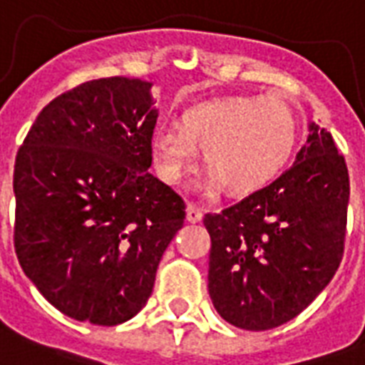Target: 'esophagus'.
<instances>
[{"label":"esophagus","mask_w":365,"mask_h":365,"mask_svg":"<svg viewBox=\"0 0 365 365\" xmlns=\"http://www.w3.org/2000/svg\"><path fill=\"white\" fill-rule=\"evenodd\" d=\"M202 214H205V212H202V208H200V206L193 205V202H189L187 205V222L199 223L200 220H202Z\"/></svg>","instance_id":"1"}]
</instances>
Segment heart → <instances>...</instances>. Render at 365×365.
I'll list each match as a JSON object with an SVG mask.
<instances>
[{
	"instance_id": "b5f03b06",
	"label": "heart",
	"mask_w": 365,
	"mask_h": 365,
	"mask_svg": "<svg viewBox=\"0 0 365 365\" xmlns=\"http://www.w3.org/2000/svg\"><path fill=\"white\" fill-rule=\"evenodd\" d=\"M299 136V119L282 98L217 96L187 106L178 126L151 134L155 170L178 183L205 149V165L229 193L263 187L282 172Z\"/></svg>"
}]
</instances>
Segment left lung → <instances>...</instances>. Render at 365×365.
<instances>
[{
  "label": "left lung",
  "mask_w": 365,
  "mask_h": 365,
  "mask_svg": "<svg viewBox=\"0 0 365 365\" xmlns=\"http://www.w3.org/2000/svg\"><path fill=\"white\" fill-rule=\"evenodd\" d=\"M349 195L345 157L311 123L294 166L237 205L208 212V292L223 320L263 331L311 305L343 259Z\"/></svg>",
  "instance_id": "1"
}]
</instances>
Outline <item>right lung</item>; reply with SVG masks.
<instances>
[{"label": "right lung", "instance_id": "1", "mask_svg": "<svg viewBox=\"0 0 365 365\" xmlns=\"http://www.w3.org/2000/svg\"><path fill=\"white\" fill-rule=\"evenodd\" d=\"M151 83L104 77L48 102L14 160V252L66 317L117 326L142 311L185 202L149 174Z\"/></svg>", "mask_w": 365, "mask_h": 365}]
</instances>
